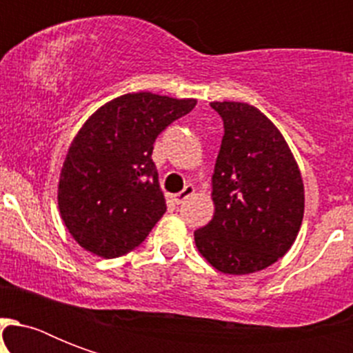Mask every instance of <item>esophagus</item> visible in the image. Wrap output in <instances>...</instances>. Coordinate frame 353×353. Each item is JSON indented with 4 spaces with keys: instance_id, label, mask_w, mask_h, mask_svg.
<instances>
[{
    "instance_id": "1",
    "label": "esophagus",
    "mask_w": 353,
    "mask_h": 353,
    "mask_svg": "<svg viewBox=\"0 0 353 353\" xmlns=\"http://www.w3.org/2000/svg\"><path fill=\"white\" fill-rule=\"evenodd\" d=\"M194 192H196V188H194L192 185H187V187L183 188L181 192L174 194V199H176V203H183L185 199H188L190 196H194Z\"/></svg>"
}]
</instances>
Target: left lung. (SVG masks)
<instances>
[{"label":"left lung","mask_w":353,"mask_h":353,"mask_svg":"<svg viewBox=\"0 0 353 353\" xmlns=\"http://www.w3.org/2000/svg\"><path fill=\"white\" fill-rule=\"evenodd\" d=\"M223 121L212 174L214 216L194 232L201 256L221 273L262 271L290 251L304 216V183L290 146L260 110L210 102Z\"/></svg>","instance_id":"1"}]
</instances>
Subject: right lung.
Instances as JSON below:
<instances>
[{
  "label": "right lung",
  "mask_w": 353,
  "mask_h": 353,
  "mask_svg": "<svg viewBox=\"0 0 353 353\" xmlns=\"http://www.w3.org/2000/svg\"><path fill=\"white\" fill-rule=\"evenodd\" d=\"M196 99L148 91L99 108L69 146L58 183V207L74 240L102 258L126 254L166 212L152 161L157 135L187 115Z\"/></svg>",
  "instance_id": "right-lung-1"
}]
</instances>
